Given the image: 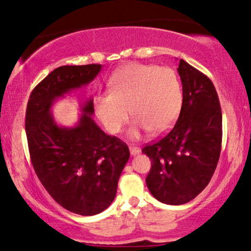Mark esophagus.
Segmentation results:
<instances>
[{
  "label": "esophagus",
  "instance_id": "esophagus-1",
  "mask_svg": "<svg viewBox=\"0 0 251 251\" xmlns=\"http://www.w3.org/2000/svg\"><path fill=\"white\" fill-rule=\"evenodd\" d=\"M129 152H131L132 156L138 155V153L140 152V148H138V147H133V146H131V147H129Z\"/></svg>",
  "mask_w": 251,
  "mask_h": 251
}]
</instances>
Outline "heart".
Here are the masks:
<instances>
[{
	"instance_id": "obj_1",
	"label": "heart",
	"mask_w": 251,
	"mask_h": 251,
	"mask_svg": "<svg viewBox=\"0 0 251 251\" xmlns=\"http://www.w3.org/2000/svg\"><path fill=\"white\" fill-rule=\"evenodd\" d=\"M109 93L94 99L95 112L112 134L122 131L129 111L135 119L131 136L139 139L149 131L152 135L168 132L178 119L182 106V87L172 69L129 63L109 79Z\"/></svg>"
}]
</instances>
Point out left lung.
I'll list each match as a JSON object with an SVG mask.
<instances>
[{
  "mask_svg": "<svg viewBox=\"0 0 251 251\" xmlns=\"http://www.w3.org/2000/svg\"><path fill=\"white\" fill-rule=\"evenodd\" d=\"M183 101L175 127L143 147L151 159L147 187L159 202L180 205L208 186L218 164L223 138L222 108L215 86L201 71L180 59Z\"/></svg>",
  "mask_w": 251,
  "mask_h": 251,
  "instance_id": "8db88e82",
  "label": "left lung"
}]
</instances>
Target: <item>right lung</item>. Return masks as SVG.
<instances>
[{"label": "right lung", "mask_w": 251, "mask_h": 251, "mask_svg": "<svg viewBox=\"0 0 251 251\" xmlns=\"http://www.w3.org/2000/svg\"><path fill=\"white\" fill-rule=\"evenodd\" d=\"M102 65H65L50 72L33 89L25 128L34 171L50 196L81 216L104 211L115 200L119 176L129 158L125 142L105 134L92 118L88 100L75 127H62L50 108L56 99L88 85Z\"/></svg>", "instance_id": "1"}]
</instances>
